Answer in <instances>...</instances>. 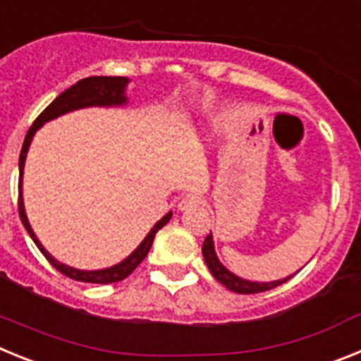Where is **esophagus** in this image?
I'll return each mask as SVG.
<instances>
[{
    "mask_svg": "<svg viewBox=\"0 0 361 361\" xmlns=\"http://www.w3.org/2000/svg\"><path fill=\"white\" fill-rule=\"evenodd\" d=\"M200 204V199L197 195H186L183 197V199L178 200L177 208L180 209V212H184V209H190V208H195V206H199Z\"/></svg>",
    "mask_w": 361,
    "mask_h": 361,
    "instance_id": "1",
    "label": "esophagus"
}]
</instances>
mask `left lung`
<instances>
[{
    "instance_id": "8db88e82",
    "label": "left lung",
    "mask_w": 361,
    "mask_h": 361,
    "mask_svg": "<svg viewBox=\"0 0 361 361\" xmlns=\"http://www.w3.org/2000/svg\"><path fill=\"white\" fill-rule=\"evenodd\" d=\"M202 257L206 260V266L208 269L212 271V275L215 276V280H219L222 286L229 289V291L240 293V295H253V293H262V291H269L273 288H279L282 286L283 282H288L291 276L288 279H280V280H273V282H253V280H245L237 276L235 273L228 269L224 264L220 262L219 257L215 253V242H213V235L209 233L206 240L202 244Z\"/></svg>"
}]
</instances>
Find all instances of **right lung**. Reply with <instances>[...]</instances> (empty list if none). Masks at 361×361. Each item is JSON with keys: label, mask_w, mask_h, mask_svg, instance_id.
Returning a JSON list of instances; mask_svg holds the SVG:
<instances>
[{"label": "right lung", "mask_w": 361, "mask_h": 361, "mask_svg": "<svg viewBox=\"0 0 361 361\" xmlns=\"http://www.w3.org/2000/svg\"><path fill=\"white\" fill-rule=\"evenodd\" d=\"M130 79L128 78H108V75H95V78H86L78 81L73 86H70L68 90H65L63 94L57 95L49 106L41 111V116L34 121V124L28 130L27 137H25L23 148H21V153H19V216H21V222H23L25 229L28 231L30 238L36 242V245L39 247L41 253L47 257L50 264L56 267L59 273H63L65 276L72 280H79V282H88V283H114L121 282L128 275H132L133 269H135L139 264L142 262L148 255L149 247L153 244V238L157 235L159 229L162 226H166L170 222L173 212L166 213L157 224L149 229V233L145 237V240L137 245L135 250L128 255V257L121 260L119 264L110 267H104V269H94V271H86V269H78V267L66 266V264L59 262L49 251L44 250L43 244L39 242V238L36 237V233L32 229L30 222H28V216L25 213V202H23V170H25V159H27L28 148H30V142L36 135L37 130L43 126L44 123L49 121L57 119V117L65 116L68 111L73 110H81V108H90V106H124L128 103V97H126V86H128Z\"/></svg>", "instance_id": "1"}]
</instances>
